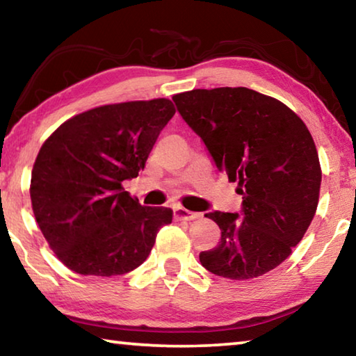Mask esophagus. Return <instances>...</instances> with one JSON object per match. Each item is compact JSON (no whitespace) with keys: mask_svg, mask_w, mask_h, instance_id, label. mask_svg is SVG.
<instances>
[{"mask_svg":"<svg viewBox=\"0 0 356 356\" xmlns=\"http://www.w3.org/2000/svg\"><path fill=\"white\" fill-rule=\"evenodd\" d=\"M174 212V218L176 220H184V221H191V220H196L200 218V213H195V212H190V210H186L184 207H174L172 209Z\"/></svg>","mask_w":356,"mask_h":356,"instance_id":"esophagus-1","label":"esophagus"}]
</instances>
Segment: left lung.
<instances>
[{"label":"left lung","mask_w":356,"mask_h":356,"mask_svg":"<svg viewBox=\"0 0 356 356\" xmlns=\"http://www.w3.org/2000/svg\"><path fill=\"white\" fill-rule=\"evenodd\" d=\"M172 100L243 200L242 216L206 213L221 238L200 254L202 267L238 281L276 268L317 210L322 171L308 127L282 102L248 88L193 89Z\"/></svg>","instance_id":"left-lung-1"}]
</instances>
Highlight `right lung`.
<instances>
[{
	"instance_id": "add662e5",
	"label": "right lung",
	"mask_w": 356,
	"mask_h": 356,
	"mask_svg": "<svg viewBox=\"0 0 356 356\" xmlns=\"http://www.w3.org/2000/svg\"><path fill=\"white\" fill-rule=\"evenodd\" d=\"M176 113L168 99L124 102L70 118L42 144L31 172L33 212L56 257L72 272L129 273L146 261L172 210L146 207L124 191L144 170Z\"/></svg>"
}]
</instances>
